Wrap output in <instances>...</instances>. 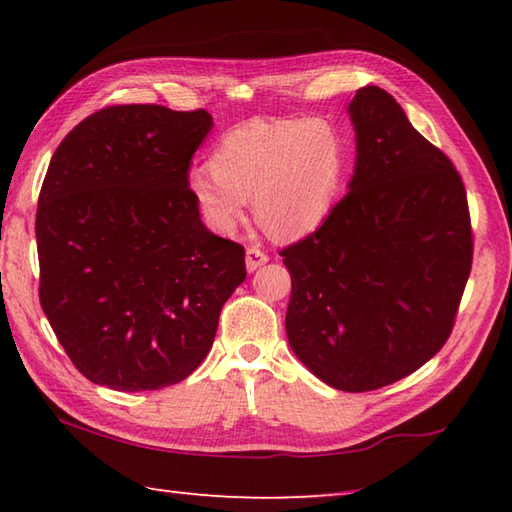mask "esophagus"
I'll use <instances>...</instances> for the list:
<instances>
[{
    "mask_svg": "<svg viewBox=\"0 0 512 512\" xmlns=\"http://www.w3.org/2000/svg\"><path fill=\"white\" fill-rule=\"evenodd\" d=\"M269 260V256L263 252V249L258 247H247V256H245V265L247 271H256L258 267H263Z\"/></svg>",
    "mask_w": 512,
    "mask_h": 512,
    "instance_id": "obj_1",
    "label": "esophagus"
}]
</instances>
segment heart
Instances as JSON below:
<instances>
[{"mask_svg":"<svg viewBox=\"0 0 512 512\" xmlns=\"http://www.w3.org/2000/svg\"><path fill=\"white\" fill-rule=\"evenodd\" d=\"M342 174L344 143L329 121L256 119L227 130L187 187L214 232L232 234L254 198L260 227L289 241L329 216Z\"/></svg>","mask_w":512,"mask_h":512,"instance_id":"obj_1","label":"heart"}]
</instances>
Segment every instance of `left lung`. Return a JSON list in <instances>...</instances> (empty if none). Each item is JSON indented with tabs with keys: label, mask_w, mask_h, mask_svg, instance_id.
Masks as SVG:
<instances>
[{
	"label": "left lung",
	"mask_w": 512,
	"mask_h": 512,
	"mask_svg": "<svg viewBox=\"0 0 512 512\" xmlns=\"http://www.w3.org/2000/svg\"><path fill=\"white\" fill-rule=\"evenodd\" d=\"M356 170L316 232L285 247L287 338L329 387L398 382L444 347L473 265L466 190L387 90L349 103Z\"/></svg>",
	"instance_id": "obj_1"
}]
</instances>
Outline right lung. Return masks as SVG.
Instances as JSON below:
<instances>
[{
	"instance_id": "right-lung-1",
	"label": "right lung",
	"mask_w": 512,
	"mask_h": 512,
	"mask_svg": "<svg viewBox=\"0 0 512 512\" xmlns=\"http://www.w3.org/2000/svg\"><path fill=\"white\" fill-rule=\"evenodd\" d=\"M205 110L108 106L75 125L37 203L39 302L79 373L114 391L185 380L243 283L245 249L212 234L187 187Z\"/></svg>"
}]
</instances>
